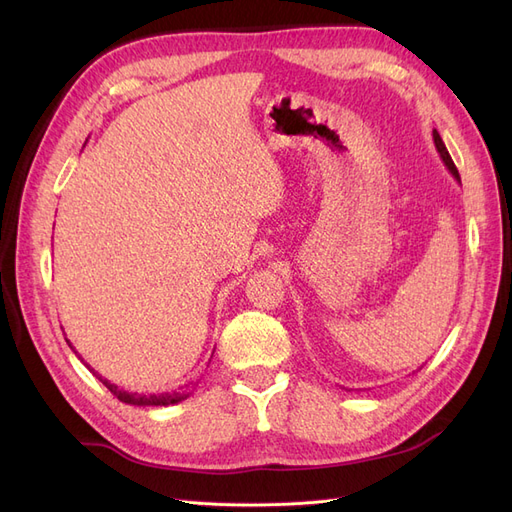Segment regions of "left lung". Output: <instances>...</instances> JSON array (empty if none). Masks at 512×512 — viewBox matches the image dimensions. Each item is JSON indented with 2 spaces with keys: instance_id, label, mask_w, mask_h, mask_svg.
Listing matches in <instances>:
<instances>
[{
  "instance_id": "1",
  "label": "left lung",
  "mask_w": 512,
  "mask_h": 512,
  "mask_svg": "<svg viewBox=\"0 0 512 512\" xmlns=\"http://www.w3.org/2000/svg\"><path fill=\"white\" fill-rule=\"evenodd\" d=\"M433 145H436V149H438V153H440V158H442V162H444V166L448 168V173H451L459 183H461V177H459V170H457V166L453 164V160H451V156H448V151H446V145L442 143V138H440V134H438V130H433Z\"/></svg>"
}]
</instances>
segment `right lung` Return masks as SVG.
I'll use <instances>...</instances> for the list:
<instances>
[{
  "instance_id": "obj_1",
  "label": "right lung",
  "mask_w": 512,
  "mask_h": 512,
  "mask_svg": "<svg viewBox=\"0 0 512 512\" xmlns=\"http://www.w3.org/2000/svg\"><path fill=\"white\" fill-rule=\"evenodd\" d=\"M66 342H68V339H66ZM68 344H70V342H68ZM70 348H72V346H70ZM87 367H89V365H87ZM89 371H94V376H96V378L106 386V389L111 391L119 401H123V404H130V406H173V404H179V401L190 397V393H160V395L128 393V391L119 389L117 384H111L106 378H102L96 369L89 367Z\"/></svg>"
}]
</instances>
